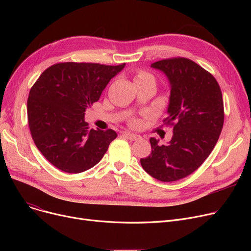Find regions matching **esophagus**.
<instances>
[{"mask_svg":"<svg viewBox=\"0 0 251 251\" xmlns=\"http://www.w3.org/2000/svg\"><path fill=\"white\" fill-rule=\"evenodd\" d=\"M123 137L129 139V140H138L141 138L140 135H137V134H133V133H130V132H123L122 133Z\"/></svg>","mask_w":251,"mask_h":251,"instance_id":"esophagus-1","label":"esophagus"}]
</instances>
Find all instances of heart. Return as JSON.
<instances>
[{
	"instance_id": "b5f03b06",
	"label": "heart",
	"mask_w": 251,
	"mask_h": 251,
	"mask_svg": "<svg viewBox=\"0 0 251 251\" xmlns=\"http://www.w3.org/2000/svg\"><path fill=\"white\" fill-rule=\"evenodd\" d=\"M147 80H153L154 81V77L147 71L139 70L135 75V82H141V81H147Z\"/></svg>"
}]
</instances>
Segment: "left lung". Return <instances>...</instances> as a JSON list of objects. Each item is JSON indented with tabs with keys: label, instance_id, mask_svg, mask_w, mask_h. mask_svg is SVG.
Wrapping results in <instances>:
<instances>
[{
	"label": "left lung",
	"instance_id": "obj_1",
	"mask_svg": "<svg viewBox=\"0 0 251 251\" xmlns=\"http://www.w3.org/2000/svg\"><path fill=\"white\" fill-rule=\"evenodd\" d=\"M171 84L165 125L173 127L168 144L151 138V152L140 159L151 177L172 182L199 169L214 150L224 124V101L216 78L187 58H170L151 64Z\"/></svg>",
	"mask_w": 251,
	"mask_h": 251
}]
</instances>
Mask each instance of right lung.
<instances>
[{
  "instance_id": "obj_1",
  "label": "right lung",
  "mask_w": 251,
  "mask_h": 251,
  "mask_svg": "<svg viewBox=\"0 0 251 251\" xmlns=\"http://www.w3.org/2000/svg\"><path fill=\"white\" fill-rule=\"evenodd\" d=\"M125 67L99 63H57L29 91L27 119L38 151L56 168L77 174L96 166L117 137L112 129H89L85 110L99 100L111 79Z\"/></svg>"
}]
</instances>
